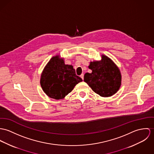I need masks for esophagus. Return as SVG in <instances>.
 <instances>
[{
  "label": "esophagus",
  "mask_w": 154,
  "mask_h": 154,
  "mask_svg": "<svg viewBox=\"0 0 154 154\" xmlns=\"http://www.w3.org/2000/svg\"><path fill=\"white\" fill-rule=\"evenodd\" d=\"M80 77L83 80V79H84V74H82L81 75H80Z\"/></svg>",
  "instance_id": "esophagus-1"
}]
</instances>
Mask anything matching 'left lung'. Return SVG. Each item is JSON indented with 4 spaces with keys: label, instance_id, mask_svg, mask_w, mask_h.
Segmentation results:
<instances>
[{
    "label": "left lung",
    "instance_id": "1",
    "mask_svg": "<svg viewBox=\"0 0 154 154\" xmlns=\"http://www.w3.org/2000/svg\"><path fill=\"white\" fill-rule=\"evenodd\" d=\"M88 68L92 72L85 73L84 81L96 93L102 97H110L118 91L121 74L112 60L103 55L102 61L91 62Z\"/></svg>",
    "mask_w": 154,
    "mask_h": 154
}]
</instances>
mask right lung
<instances>
[{
	"mask_svg": "<svg viewBox=\"0 0 154 154\" xmlns=\"http://www.w3.org/2000/svg\"><path fill=\"white\" fill-rule=\"evenodd\" d=\"M82 79L77 76L71 65H66L63 59L53 57L44 69L41 85L50 97L59 100L70 93Z\"/></svg>",
	"mask_w": 154,
	"mask_h": 154,
	"instance_id": "right-lung-1",
	"label": "right lung"
}]
</instances>
